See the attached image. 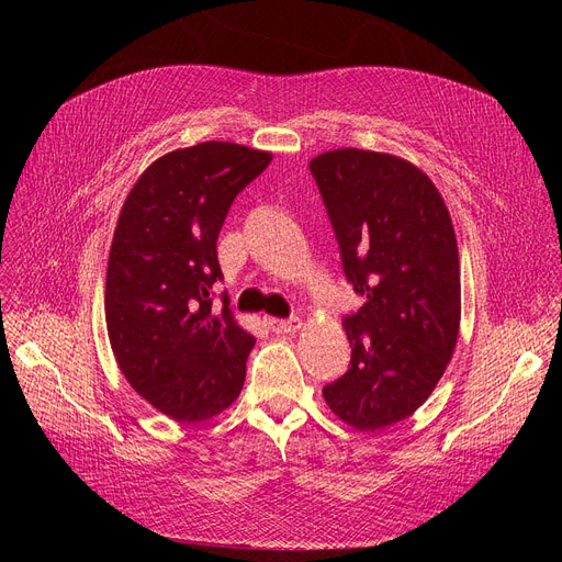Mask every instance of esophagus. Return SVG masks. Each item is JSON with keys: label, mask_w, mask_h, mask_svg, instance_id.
I'll return each instance as SVG.
<instances>
[{"label": "esophagus", "mask_w": 562, "mask_h": 562, "mask_svg": "<svg viewBox=\"0 0 562 562\" xmlns=\"http://www.w3.org/2000/svg\"><path fill=\"white\" fill-rule=\"evenodd\" d=\"M266 323H269V328L278 335L296 333L301 328V318H269Z\"/></svg>", "instance_id": "obj_1"}]
</instances>
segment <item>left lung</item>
<instances>
[{"instance_id":"1","label":"left lung","mask_w":562,"mask_h":562,"mask_svg":"<svg viewBox=\"0 0 562 562\" xmlns=\"http://www.w3.org/2000/svg\"><path fill=\"white\" fill-rule=\"evenodd\" d=\"M312 177L330 216L346 280L367 303L344 316L348 371L323 398L348 426L409 417L435 390L458 341L460 261L445 200L398 157L344 147Z\"/></svg>"}]
</instances>
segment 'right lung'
<instances>
[{
	"label": "right lung",
	"mask_w": 562,
	"mask_h": 562,
	"mask_svg": "<svg viewBox=\"0 0 562 562\" xmlns=\"http://www.w3.org/2000/svg\"><path fill=\"white\" fill-rule=\"evenodd\" d=\"M269 153L206 140L147 168L117 218L106 269V330L130 385L175 422H204L239 396L255 337L214 307L216 241L234 198Z\"/></svg>",
	"instance_id": "right-lung-1"
}]
</instances>
